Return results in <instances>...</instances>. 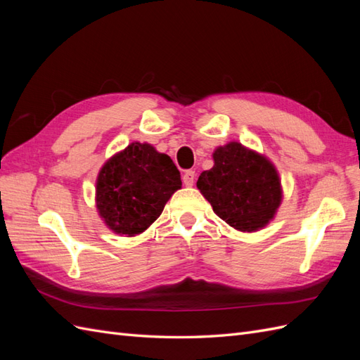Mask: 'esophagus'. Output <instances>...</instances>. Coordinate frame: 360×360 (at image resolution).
<instances>
[{"label": "esophagus", "mask_w": 360, "mask_h": 360, "mask_svg": "<svg viewBox=\"0 0 360 360\" xmlns=\"http://www.w3.org/2000/svg\"><path fill=\"white\" fill-rule=\"evenodd\" d=\"M193 181H195V171H192V169H188L186 172L183 174V183H184V186L191 188L192 184H193Z\"/></svg>", "instance_id": "1"}]
</instances>
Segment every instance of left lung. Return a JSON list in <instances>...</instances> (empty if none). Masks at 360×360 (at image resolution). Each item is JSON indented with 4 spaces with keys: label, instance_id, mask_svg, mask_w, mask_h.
Masks as SVG:
<instances>
[{
    "label": "left lung",
    "instance_id": "obj_1",
    "mask_svg": "<svg viewBox=\"0 0 360 360\" xmlns=\"http://www.w3.org/2000/svg\"><path fill=\"white\" fill-rule=\"evenodd\" d=\"M213 160V168L202 171L197 181L213 212L238 231L252 233L266 226L282 201L274 163L236 141L217 147Z\"/></svg>",
    "mask_w": 360,
    "mask_h": 360
}]
</instances>
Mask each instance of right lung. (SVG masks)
Listing matches in <instances>:
<instances>
[{"instance_id": "right-lung-1", "label": "right lung", "mask_w": 360, "mask_h": 360, "mask_svg": "<svg viewBox=\"0 0 360 360\" xmlns=\"http://www.w3.org/2000/svg\"><path fill=\"white\" fill-rule=\"evenodd\" d=\"M180 188V171L168 155L132 143L105 162L96 181V205L110 230L134 237L158 219Z\"/></svg>"}]
</instances>
